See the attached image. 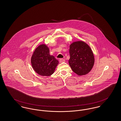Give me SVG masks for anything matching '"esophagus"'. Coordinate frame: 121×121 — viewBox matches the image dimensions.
<instances>
[{
    "label": "esophagus",
    "mask_w": 121,
    "mask_h": 121,
    "mask_svg": "<svg viewBox=\"0 0 121 121\" xmlns=\"http://www.w3.org/2000/svg\"><path fill=\"white\" fill-rule=\"evenodd\" d=\"M59 61L60 63H63V62H65V59H64L63 58H60Z\"/></svg>",
    "instance_id": "obj_1"
}]
</instances>
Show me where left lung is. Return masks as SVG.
I'll return each instance as SVG.
<instances>
[{
  "mask_svg": "<svg viewBox=\"0 0 121 121\" xmlns=\"http://www.w3.org/2000/svg\"><path fill=\"white\" fill-rule=\"evenodd\" d=\"M68 63L73 71L79 76L89 73L94 66L95 58L92 50L82 41H76L70 45Z\"/></svg>",
  "mask_w": 121,
  "mask_h": 121,
  "instance_id": "1",
  "label": "left lung"
}]
</instances>
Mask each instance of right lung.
<instances>
[{
	"mask_svg": "<svg viewBox=\"0 0 121 121\" xmlns=\"http://www.w3.org/2000/svg\"><path fill=\"white\" fill-rule=\"evenodd\" d=\"M31 63L35 71L39 75L50 76L54 73L58 61L49 54V49L47 45L42 44L34 51Z\"/></svg>",
	"mask_w": 121,
	"mask_h": 121,
	"instance_id": "1",
	"label": "right lung"
}]
</instances>
